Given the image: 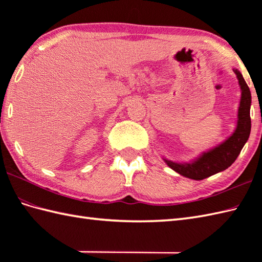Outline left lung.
Wrapping results in <instances>:
<instances>
[{"label": "left lung", "instance_id": "left-lung-1", "mask_svg": "<svg viewBox=\"0 0 262 262\" xmlns=\"http://www.w3.org/2000/svg\"><path fill=\"white\" fill-rule=\"evenodd\" d=\"M237 76L241 86V101L238 107L237 126L233 135L222 143L221 145L204 153L192 163L179 164L165 160L171 169L178 173L190 178L193 180H203L215 173L223 171L232 165L240 154L244 144L247 143L251 132V118H250V105H251V92L244 81L242 74L237 70H233Z\"/></svg>", "mask_w": 262, "mask_h": 262}]
</instances>
